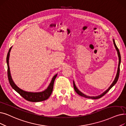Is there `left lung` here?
<instances>
[{
  "instance_id": "left-lung-1",
  "label": "left lung",
  "mask_w": 126,
  "mask_h": 126,
  "mask_svg": "<svg viewBox=\"0 0 126 126\" xmlns=\"http://www.w3.org/2000/svg\"><path fill=\"white\" fill-rule=\"evenodd\" d=\"M113 43H114V45L115 46V47L117 51V53H118V58H119V63H118V69H117V74H116V77L115 78L113 82L112 83V84L111 85V86L109 87L108 89H107L105 92H104L102 94H101V95H99V96H93V97H90V96H86L85 95H84V94H83L82 93H81L77 88V87L75 85V82L74 81H73V84H74V90L75 91V92L77 93L78 95H79L80 96H82V97H85V98H91V99H99V98H101V97H102L103 96L105 95L110 90L112 87L116 84V83L117 82V81L118 79V78H119V72H120V64H121V54H120V52H119V49L118 48H117L116 45L115 43V41H114V40H113Z\"/></svg>"
}]
</instances>
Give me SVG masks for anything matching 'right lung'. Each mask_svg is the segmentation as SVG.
<instances>
[{
    "instance_id": "obj_1",
    "label": "right lung",
    "mask_w": 126,
    "mask_h": 126,
    "mask_svg": "<svg viewBox=\"0 0 126 126\" xmlns=\"http://www.w3.org/2000/svg\"><path fill=\"white\" fill-rule=\"evenodd\" d=\"M11 48H12V47L10 48L7 54V63L8 65V77L9 81L11 86V87L16 92H17L21 96H22L25 99L27 100V101H31V102H39V101H44L47 99L48 98L50 97V96L52 93L53 87L54 82L56 79V78L57 77V74H56L55 76H53V77L52 79V80L51 81L49 85L48 86L47 89L45 90L44 91L39 92V93H32V92H25L22 90L20 89L15 84V83H14V82L12 79L11 76L10 68H9V56H10V52L11 49Z\"/></svg>"
}]
</instances>
